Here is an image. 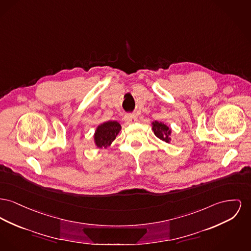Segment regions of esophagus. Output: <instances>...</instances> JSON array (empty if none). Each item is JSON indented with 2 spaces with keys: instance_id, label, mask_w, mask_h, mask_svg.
<instances>
[{
  "instance_id": "34e87169",
  "label": "esophagus",
  "mask_w": 251,
  "mask_h": 251,
  "mask_svg": "<svg viewBox=\"0 0 251 251\" xmlns=\"http://www.w3.org/2000/svg\"><path fill=\"white\" fill-rule=\"evenodd\" d=\"M136 120V116L134 114H126L124 116V121L127 123H132Z\"/></svg>"
}]
</instances>
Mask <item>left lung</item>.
I'll return each instance as SVG.
<instances>
[{
    "label": "left lung",
    "instance_id": "8db88e82",
    "mask_svg": "<svg viewBox=\"0 0 251 251\" xmlns=\"http://www.w3.org/2000/svg\"><path fill=\"white\" fill-rule=\"evenodd\" d=\"M151 125H152V131L154 134L162 141L170 143L172 130L166 124L159 121H154L151 123Z\"/></svg>",
    "mask_w": 251,
    "mask_h": 251
}]
</instances>
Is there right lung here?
Listing matches in <instances>:
<instances>
[{
	"mask_svg": "<svg viewBox=\"0 0 251 251\" xmlns=\"http://www.w3.org/2000/svg\"><path fill=\"white\" fill-rule=\"evenodd\" d=\"M121 130V126L118 121H106L98 126L94 140L96 146L100 149L109 147L112 142L116 139L117 135Z\"/></svg>",
	"mask_w": 251,
	"mask_h": 251,
	"instance_id": "add662e5",
	"label": "right lung"
}]
</instances>
